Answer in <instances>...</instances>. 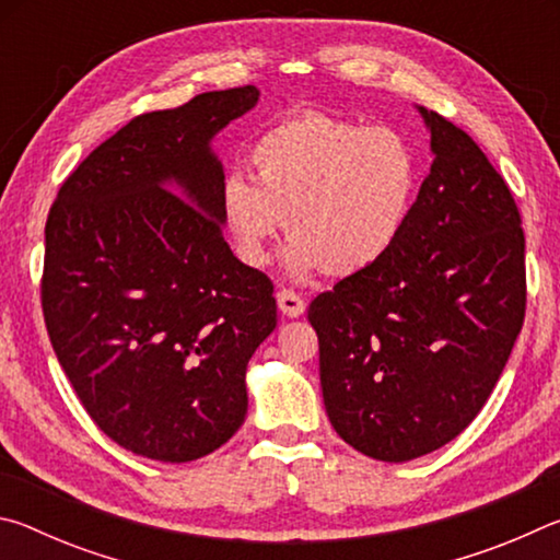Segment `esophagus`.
<instances>
[{
    "label": "esophagus",
    "mask_w": 560,
    "mask_h": 560,
    "mask_svg": "<svg viewBox=\"0 0 560 560\" xmlns=\"http://www.w3.org/2000/svg\"><path fill=\"white\" fill-rule=\"evenodd\" d=\"M277 303H279L281 314L289 318H299V316H303V311H306V301H303L299 293L291 289H281L277 293Z\"/></svg>",
    "instance_id": "34e87169"
}]
</instances>
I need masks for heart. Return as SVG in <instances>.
<instances>
[{
    "label": "heart",
    "mask_w": 560,
    "mask_h": 560,
    "mask_svg": "<svg viewBox=\"0 0 560 560\" xmlns=\"http://www.w3.org/2000/svg\"><path fill=\"white\" fill-rule=\"evenodd\" d=\"M249 160L257 177L226 173L217 212L252 269L267 267L289 217L283 269L293 279L381 267L400 244L422 185L420 155L402 132L326 113H299L264 130Z\"/></svg>",
    "instance_id": "1"
}]
</instances>
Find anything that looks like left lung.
<instances>
[{
	"label": "left lung",
	"instance_id": "obj_1",
	"mask_svg": "<svg viewBox=\"0 0 560 560\" xmlns=\"http://www.w3.org/2000/svg\"><path fill=\"white\" fill-rule=\"evenodd\" d=\"M417 110L434 160L400 244L308 306L328 420L381 462L417 459L467 428L526 311L524 230L506 183L467 132Z\"/></svg>",
	"mask_w": 560,
	"mask_h": 560
}]
</instances>
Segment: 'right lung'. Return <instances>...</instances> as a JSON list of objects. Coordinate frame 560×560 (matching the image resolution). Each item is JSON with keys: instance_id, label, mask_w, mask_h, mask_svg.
Listing matches in <instances>:
<instances>
[{"instance_id": "add662e5", "label": "right lung", "mask_w": 560, "mask_h": 560, "mask_svg": "<svg viewBox=\"0 0 560 560\" xmlns=\"http://www.w3.org/2000/svg\"><path fill=\"white\" fill-rule=\"evenodd\" d=\"M257 86L145 113L61 185L46 220L42 303L66 377L122 450L192 462L246 417V365L277 328L267 273L224 242L217 132Z\"/></svg>"}]
</instances>
